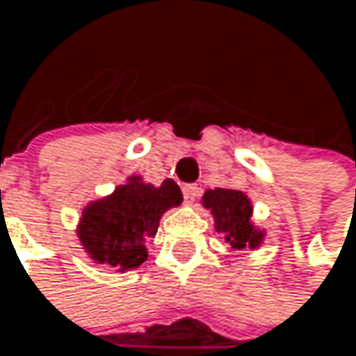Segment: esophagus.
<instances>
[{
	"label": "esophagus",
	"instance_id": "1",
	"mask_svg": "<svg viewBox=\"0 0 356 356\" xmlns=\"http://www.w3.org/2000/svg\"><path fill=\"white\" fill-rule=\"evenodd\" d=\"M182 193H184V201L191 205V203H195V199L199 197V186H197V184H184V186H182Z\"/></svg>",
	"mask_w": 356,
	"mask_h": 356
}]
</instances>
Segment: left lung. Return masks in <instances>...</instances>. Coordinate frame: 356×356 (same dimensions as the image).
<instances>
[{
  "label": "left lung",
  "mask_w": 356,
  "mask_h": 356,
  "mask_svg": "<svg viewBox=\"0 0 356 356\" xmlns=\"http://www.w3.org/2000/svg\"><path fill=\"white\" fill-rule=\"evenodd\" d=\"M201 205L211 213L213 228L232 249L257 251L266 241V230L253 222V203L247 193L232 188H207Z\"/></svg>",
  "instance_id": "obj_1"
}]
</instances>
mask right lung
Listing matches in <instances>:
<instances>
[{
	"mask_svg": "<svg viewBox=\"0 0 356 356\" xmlns=\"http://www.w3.org/2000/svg\"><path fill=\"white\" fill-rule=\"evenodd\" d=\"M180 203L182 193L172 178L153 186L132 174L113 193L83 207L76 236L95 266L124 273L147 261V241L155 238L161 216Z\"/></svg>",
	"mask_w": 356,
	"mask_h": 356,
	"instance_id": "1",
	"label": "right lung"
}]
</instances>
